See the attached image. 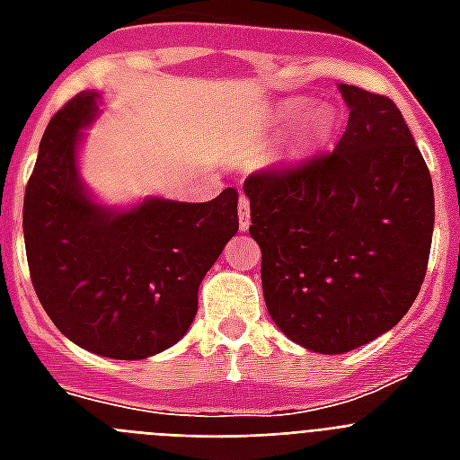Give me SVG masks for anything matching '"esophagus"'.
I'll list each match as a JSON object with an SVG mask.
<instances>
[{"instance_id":"34e87169","label":"esophagus","mask_w":460,"mask_h":460,"mask_svg":"<svg viewBox=\"0 0 460 460\" xmlns=\"http://www.w3.org/2000/svg\"><path fill=\"white\" fill-rule=\"evenodd\" d=\"M248 226H251V200L241 195L238 198V229L248 231Z\"/></svg>"}]
</instances>
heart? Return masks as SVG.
<instances>
[{"label": "heart", "instance_id": "b5f03b06", "mask_svg": "<svg viewBox=\"0 0 460 460\" xmlns=\"http://www.w3.org/2000/svg\"><path fill=\"white\" fill-rule=\"evenodd\" d=\"M336 128V114L329 107H313L301 119L298 128V150H313L324 146Z\"/></svg>", "mask_w": 460, "mask_h": 460}]
</instances>
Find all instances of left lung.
Returning a JSON list of instances; mask_svg holds the SVG:
<instances>
[{
    "label": "left lung",
    "mask_w": 460,
    "mask_h": 460,
    "mask_svg": "<svg viewBox=\"0 0 460 460\" xmlns=\"http://www.w3.org/2000/svg\"><path fill=\"white\" fill-rule=\"evenodd\" d=\"M349 124L332 153L248 176L262 294L298 346L349 353L399 324L428 272L435 190L389 97L339 83Z\"/></svg>",
    "instance_id": "8db88e82"
}]
</instances>
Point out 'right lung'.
<instances>
[{"mask_svg":"<svg viewBox=\"0 0 460 460\" xmlns=\"http://www.w3.org/2000/svg\"><path fill=\"white\" fill-rule=\"evenodd\" d=\"M100 93L68 100L40 140L23 198V238L40 303L75 346L143 360L186 334L198 288L238 231L236 188L209 202L146 198L133 208L95 200L78 173Z\"/></svg>","mask_w":460,"mask_h":460,"instance_id":"1","label":"right lung"}]
</instances>
